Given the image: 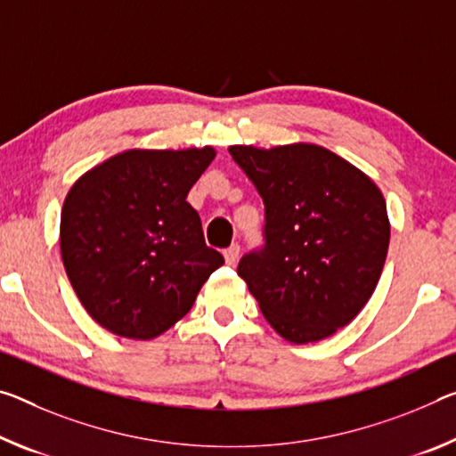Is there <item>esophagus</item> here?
<instances>
[{"label": "esophagus", "instance_id": "esophagus-1", "mask_svg": "<svg viewBox=\"0 0 456 456\" xmlns=\"http://www.w3.org/2000/svg\"><path fill=\"white\" fill-rule=\"evenodd\" d=\"M237 259H240V245L233 243V245H231V248L225 249V262L229 265H235Z\"/></svg>", "mask_w": 456, "mask_h": 456}]
</instances>
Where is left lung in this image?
I'll list each match as a JSON object with an SVG mask.
<instances>
[{
	"label": "left lung",
	"mask_w": 456,
	"mask_h": 456,
	"mask_svg": "<svg viewBox=\"0 0 456 456\" xmlns=\"http://www.w3.org/2000/svg\"><path fill=\"white\" fill-rule=\"evenodd\" d=\"M265 205V248L237 273L272 329L296 345L322 341L367 305L389 245L378 184L316 143L231 146Z\"/></svg>",
	"instance_id": "left-lung-1"
}]
</instances>
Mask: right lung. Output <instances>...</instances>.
<instances>
[{"label":"right lung","instance_id":"1","mask_svg":"<svg viewBox=\"0 0 456 456\" xmlns=\"http://www.w3.org/2000/svg\"><path fill=\"white\" fill-rule=\"evenodd\" d=\"M215 148L126 150L77 180L61 213L64 270L91 319L150 341L192 308L225 259L186 202Z\"/></svg>","mask_w":456,"mask_h":456}]
</instances>
